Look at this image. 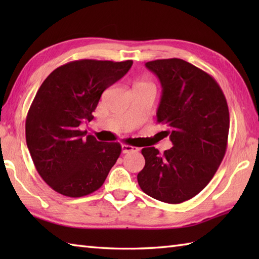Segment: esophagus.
<instances>
[{
    "instance_id": "obj_1",
    "label": "esophagus",
    "mask_w": 259,
    "mask_h": 259,
    "mask_svg": "<svg viewBox=\"0 0 259 259\" xmlns=\"http://www.w3.org/2000/svg\"><path fill=\"white\" fill-rule=\"evenodd\" d=\"M121 150H122V152H123V153L138 152V151H139V148H136V147L129 146V145H122V147H121Z\"/></svg>"
}]
</instances>
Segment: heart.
I'll return each mask as SVG.
<instances>
[{
    "label": "heart",
    "instance_id": "obj_1",
    "mask_svg": "<svg viewBox=\"0 0 259 259\" xmlns=\"http://www.w3.org/2000/svg\"><path fill=\"white\" fill-rule=\"evenodd\" d=\"M135 88H149V89H155V87L151 83L150 81L147 80H138L136 81L135 83Z\"/></svg>",
    "mask_w": 259,
    "mask_h": 259
}]
</instances>
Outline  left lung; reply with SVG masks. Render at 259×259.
Returning a JSON list of instances; mask_svg holds the SVG:
<instances>
[{"mask_svg": "<svg viewBox=\"0 0 259 259\" xmlns=\"http://www.w3.org/2000/svg\"><path fill=\"white\" fill-rule=\"evenodd\" d=\"M161 83L157 122L167 126L174 147L159 153L144 148L146 164L137 176L142 191L167 203L191 199L205 188L227 148L229 111L211 75L181 59L146 63Z\"/></svg>", "mask_w": 259, "mask_h": 259, "instance_id": "8db88e82", "label": "left lung"}]
</instances>
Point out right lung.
<instances>
[{
	"instance_id": "1",
	"label": "right lung",
	"mask_w": 259,
	"mask_h": 259,
	"mask_svg": "<svg viewBox=\"0 0 259 259\" xmlns=\"http://www.w3.org/2000/svg\"><path fill=\"white\" fill-rule=\"evenodd\" d=\"M131 65L78 60L57 68L37 90L26 115V145L38 175L59 194H92L119 158L120 144L98 141L80 124L90 122L102 92Z\"/></svg>"
}]
</instances>
